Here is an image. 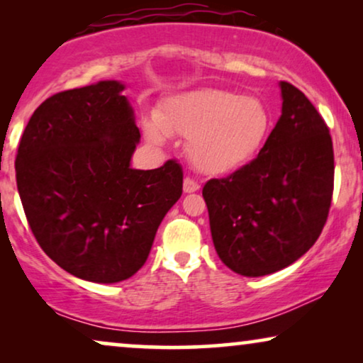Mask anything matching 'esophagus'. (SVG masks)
<instances>
[{"label": "esophagus", "instance_id": "obj_1", "mask_svg": "<svg viewBox=\"0 0 363 363\" xmlns=\"http://www.w3.org/2000/svg\"><path fill=\"white\" fill-rule=\"evenodd\" d=\"M198 190H200V183L193 180V178H185V180H183V191L195 193Z\"/></svg>", "mask_w": 363, "mask_h": 363}]
</instances>
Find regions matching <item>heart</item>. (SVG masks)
<instances>
[{
  "mask_svg": "<svg viewBox=\"0 0 363 363\" xmlns=\"http://www.w3.org/2000/svg\"><path fill=\"white\" fill-rule=\"evenodd\" d=\"M143 123V135L160 147L167 135L186 138L193 167L206 175H225L255 158L269 137L272 118L261 99L201 89L168 99Z\"/></svg>",
  "mask_w": 363,
  "mask_h": 363,
  "instance_id": "1",
  "label": "heart"
}]
</instances>
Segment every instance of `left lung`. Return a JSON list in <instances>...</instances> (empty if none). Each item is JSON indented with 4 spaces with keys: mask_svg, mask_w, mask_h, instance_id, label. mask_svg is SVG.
Returning a JSON list of instances; mask_svg holds the SVG:
<instances>
[{
    "mask_svg": "<svg viewBox=\"0 0 363 363\" xmlns=\"http://www.w3.org/2000/svg\"><path fill=\"white\" fill-rule=\"evenodd\" d=\"M282 108L255 160L203 186L211 238L231 271L259 277L311 250L329 215L334 150L324 118L289 82Z\"/></svg>",
    "mask_w": 363,
    "mask_h": 363,
    "instance_id": "1",
    "label": "left lung"
}]
</instances>
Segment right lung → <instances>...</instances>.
I'll return each instance as SVG.
<instances>
[{
  "label": "right lung",
  "instance_id": "obj_1",
  "mask_svg": "<svg viewBox=\"0 0 363 363\" xmlns=\"http://www.w3.org/2000/svg\"><path fill=\"white\" fill-rule=\"evenodd\" d=\"M118 81L54 94L29 118L16 183L43 251L69 274L113 284L135 274L183 190L175 160L130 167L140 142Z\"/></svg>",
  "mask_w": 363,
  "mask_h": 363
}]
</instances>
